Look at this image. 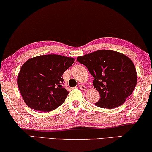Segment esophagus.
I'll return each mask as SVG.
<instances>
[{
    "label": "esophagus",
    "instance_id": "esophagus-1",
    "mask_svg": "<svg viewBox=\"0 0 152 152\" xmlns=\"http://www.w3.org/2000/svg\"><path fill=\"white\" fill-rule=\"evenodd\" d=\"M79 88H80V89L81 90H83V91H86V90H87V87H86L85 85H79Z\"/></svg>",
    "mask_w": 152,
    "mask_h": 152
}]
</instances>
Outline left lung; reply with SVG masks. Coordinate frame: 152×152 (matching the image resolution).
<instances>
[{
	"label": "left lung",
	"instance_id": "left-lung-1",
	"mask_svg": "<svg viewBox=\"0 0 152 152\" xmlns=\"http://www.w3.org/2000/svg\"><path fill=\"white\" fill-rule=\"evenodd\" d=\"M94 76V87L100 99L95 104L104 108H115L125 102L137 83L134 63L117 51L99 50L77 58Z\"/></svg>",
	"mask_w": 152,
	"mask_h": 152
}]
</instances>
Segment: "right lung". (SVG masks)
<instances>
[{
    "mask_svg": "<svg viewBox=\"0 0 152 152\" xmlns=\"http://www.w3.org/2000/svg\"><path fill=\"white\" fill-rule=\"evenodd\" d=\"M74 62V58L58 54H45L27 60L17 78L26 104L42 112L51 111L61 105L69 94L63 87L61 76Z\"/></svg>",
    "mask_w": 152,
    "mask_h": 152,
    "instance_id": "1",
    "label": "right lung"
}]
</instances>
